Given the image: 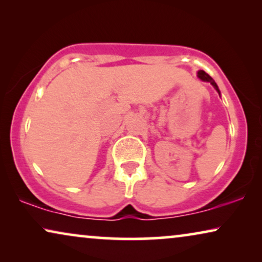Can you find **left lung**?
<instances>
[{
    "label": "left lung",
    "mask_w": 262,
    "mask_h": 262,
    "mask_svg": "<svg viewBox=\"0 0 262 262\" xmlns=\"http://www.w3.org/2000/svg\"><path fill=\"white\" fill-rule=\"evenodd\" d=\"M198 77H199L200 80H202V81H204V82H210V83L212 84L213 87H214V89H216V91L218 92V94L221 95V92H220V89H218V85H217V83H216V82L213 81V78L211 77L209 74H206L205 71H204V70H199V71H198Z\"/></svg>",
    "instance_id": "obj_1"
}]
</instances>
